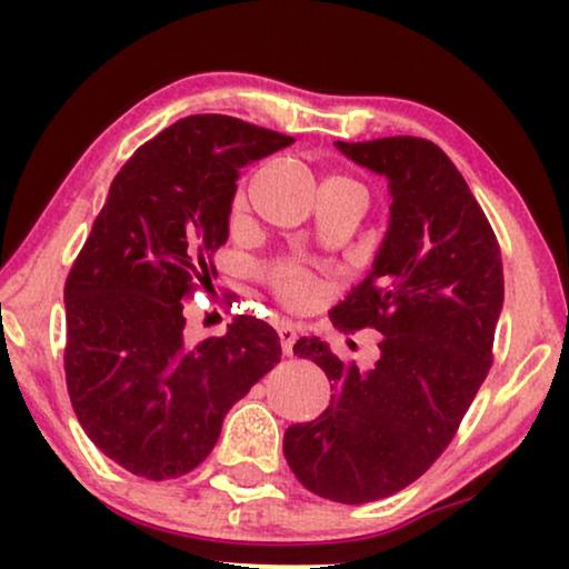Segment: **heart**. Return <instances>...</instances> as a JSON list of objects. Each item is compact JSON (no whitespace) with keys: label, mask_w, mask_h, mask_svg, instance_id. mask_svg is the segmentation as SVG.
I'll return each mask as SVG.
<instances>
[{"label":"heart","mask_w":569,"mask_h":569,"mask_svg":"<svg viewBox=\"0 0 569 569\" xmlns=\"http://www.w3.org/2000/svg\"><path fill=\"white\" fill-rule=\"evenodd\" d=\"M298 267L295 263H282V267H277L274 271V287L277 290H290L292 284H298Z\"/></svg>","instance_id":"heart-1"}]
</instances>
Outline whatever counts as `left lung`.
Returning a JSON list of instances; mask_svg holds the SVG:
<instances>
[{"label": "left lung", "instance_id": "8db88e82", "mask_svg": "<svg viewBox=\"0 0 569 569\" xmlns=\"http://www.w3.org/2000/svg\"><path fill=\"white\" fill-rule=\"evenodd\" d=\"M287 144L292 137L222 113L176 121L123 162L69 269V399L96 448L137 477L197 469L232 403L279 362L261 321L236 316L197 337L183 302L197 290L220 302L212 259L240 170Z\"/></svg>", "mask_w": 569, "mask_h": 569}]
</instances>
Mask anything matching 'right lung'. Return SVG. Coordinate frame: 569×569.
Segmentation results:
<instances>
[{
  "label": "right lung",
  "mask_w": 569,
  "mask_h": 569,
  "mask_svg": "<svg viewBox=\"0 0 569 569\" xmlns=\"http://www.w3.org/2000/svg\"><path fill=\"white\" fill-rule=\"evenodd\" d=\"M388 178L391 224L345 331L376 329L362 357L316 362L329 409L287 427L284 458L310 492L370 502L422 477L456 438L495 362L502 259L495 230L446 152L422 137L345 144Z\"/></svg>",
  "instance_id": "add662e5"
}]
</instances>
